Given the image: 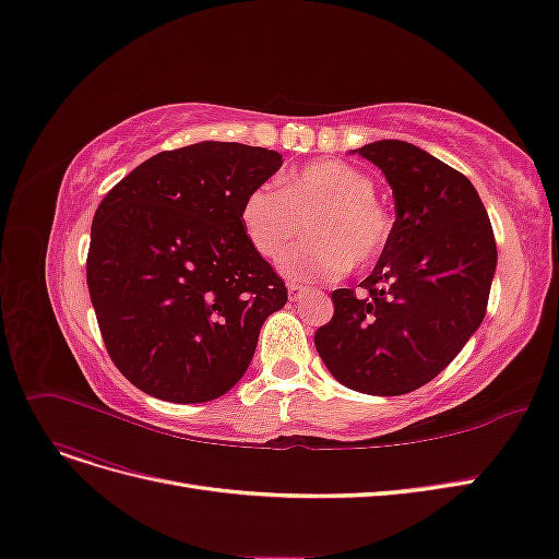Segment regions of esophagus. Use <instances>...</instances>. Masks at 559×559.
I'll list each match as a JSON object with an SVG mask.
<instances>
[{
	"mask_svg": "<svg viewBox=\"0 0 559 559\" xmlns=\"http://www.w3.org/2000/svg\"><path fill=\"white\" fill-rule=\"evenodd\" d=\"M305 292H307V288L300 286V284H288V298H292L294 302L300 300L305 296Z\"/></svg>",
	"mask_w": 559,
	"mask_h": 559,
	"instance_id": "34e87169",
	"label": "esophagus"
}]
</instances>
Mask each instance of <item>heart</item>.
<instances>
[{"instance_id": "b5f03b06", "label": "heart", "mask_w": 559, "mask_h": 559, "mask_svg": "<svg viewBox=\"0 0 559 559\" xmlns=\"http://www.w3.org/2000/svg\"><path fill=\"white\" fill-rule=\"evenodd\" d=\"M374 180L349 164L314 162L280 180L259 185L240 205V224L257 252L282 263L294 280H337L349 267L372 265L391 238V219L377 201Z\"/></svg>"}]
</instances>
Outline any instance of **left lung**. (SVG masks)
Segmentation results:
<instances>
[{"label": "left lung", "mask_w": 559, "mask_h": 559, "mask_svg": "<svg viewBox=\"0 0 559 559\" xmlns=\"http://www.w3.org/2000/svg\"><path fill=\"white\" fill-rule=\"evenodd\" d=\"M354 152L386 176L395 222L358 292H333L335 314L314 344L342 386L402 395L432 381L484 321L497 245L463 173L404 141Z\"/></svg>", "instance_id": "1"}]
</instances>
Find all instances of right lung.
I'll use <instances>...</instances> for the list:
<instances>
[{
  "label": "right lung",
  "instance_id": "add662e5",
  "mask_svg": "<svg viewBox=\"0 0 559 559\" xmlns=\"http://www.w3.org/2000/svg\"><path fill=\"white\" fill-rule=\"evenodd\" d=\"M280 166L275 150L203 141L150 157L96 207L90 298L112 362L143 393L207 402L247 372L286 286L249 245L240 205Z\"/></svg>",
  "mask_w": 559,
  "mask_h": 559
}]
</instances>
